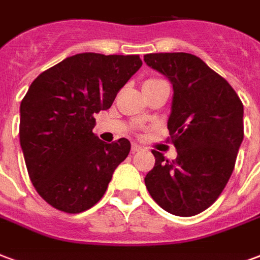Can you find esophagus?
I'll return each mask as SVG.
<instances>
[{"mask_svg":"<svg viewBox=\"0 0 260 260\" xmlns=\"http://www.w3.org/2000/svg\"><path fill=\"white\" fill-rule=\"evenodd\" d=\"M142 149H143V147H142L140 145H138V143H132V151H134V153H136V151H140Z\"/></svg>","mask_w":260,"mask_h":260,"instance_id":"34e87169","label":"esophagus"}]
</instances>
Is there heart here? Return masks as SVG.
I'll use <instances>...</instances> for the list:
<instances>
[{"mask_svg": "<svg viewBox=\"0 0 260 260\" xmlns=\"http://www.w3.org/2000/svg\"><path fill=\"white\" fill-rule=\"evenodd\" d=\"M155 81H159V80H149L147 82H155Z\"/></svg>", "mask_w": 260, "mask_h": 260, "instance_id": "heart-1", "label": "heart"}]
</instances>
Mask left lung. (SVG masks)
<instances>
[{
    "label": "left lung",
    "mask_w": 260,
    "mask_h": 260,
    "mask_svg": "<svg viewBox=\"0 0 260 260\" xmlns=\"http://www.w3.org/2000/svg\"><path fill=\"white\" fill-rule=\"evenodd\" d=\"M145 61L172 84L168 129L178 151L168 161L153 150L155 164L146 175V187L167 212L193 216L216 201L232 176L244 139V106L199 56L149 53Z\"/></svg>",
    "instance_id": "8db88e82"
}]
</instances>
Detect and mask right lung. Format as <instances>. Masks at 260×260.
<instances>
[{
    "instance_id": "add662e5",
    "label": "right lung",
    "mask_w": 260,
    "mask_h": 260,
    "mask_svg": "<svg viewBox=\"0 0 260 260\" xmlns=\"http://www.w3.org/2000/svg\"><path fill=\"white\" fill-rule=\"evenodd\" d=\"M142 66L138 55L78 53L32 81L20 103V146L37 193L53 208L80 213L107 190L129 154V140L105 143L92 132L95 114Z\"/></svg>"
}]
</instances>
